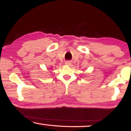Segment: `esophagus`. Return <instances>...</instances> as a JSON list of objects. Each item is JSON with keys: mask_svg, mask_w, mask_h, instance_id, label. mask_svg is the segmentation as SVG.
I'll use <instances>...</instances> for the list:
<instances>
[{"mask_svg": "<svg viewBox=\"0 0 131 131\" xmlns=\"http://www.w3.org/2000/svg\"><path fill=\"white\" fill-rule=\"evenodd\" d=\"M65 64L67 66H70L71 64V61H67L65 62Z\"/></svg>", "mask_w": 131, "mask_h": 131, "instance_id": "esophagus-1", "label": "esophagus"}]
</instances>
